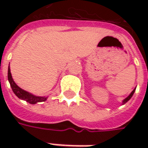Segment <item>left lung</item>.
Returning <instances> with one entry per match:
<instances>
[{"label": "left lung", "instance_id": "left-lung-1", "mask_svg": "<svg viewBox=\"0 0 148 148\" xmlns=\"http://www.w3.org/2000/svg\"><path fill=\"white\" fill-rule=\"evenodd\" d=\"M135 91H136V88H135V89H134V90L132 91V93H131L130 94H129V95H128V96H127V97L125 98V99L123 100V101H122V105H124L125 103H127V101H129V100L132 98V95H133L134 93H135Z\"/></svg>", "mask_w": 148, "mask_h": 148}]
</instances>
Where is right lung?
<instances>
[{
	"mask_svg": "<svg viewBox=\"0 0 148 148\" xmlns=\"http://www.w3.org/2000/svg\"><path fill=\"white\" fill-rule=\"evenodd\" d=\"M8 80L10 83V86H11V88L13 93L16 94V96L18 98H20L21 100H24V101H26L27 102L30 103V104H36L38 102H42V101H45L47 99V97H39L36 96L32 93H29L27 91H25L23 89H21V87H19L16 84L13 79H12V77L11 71H10V68L8 66Z\"/></svg>",
	"mask_w": 148,
	"mask_h": 148,
	"instance_id": "add662e5",
	"label": "right lung"
}]
</instances>
